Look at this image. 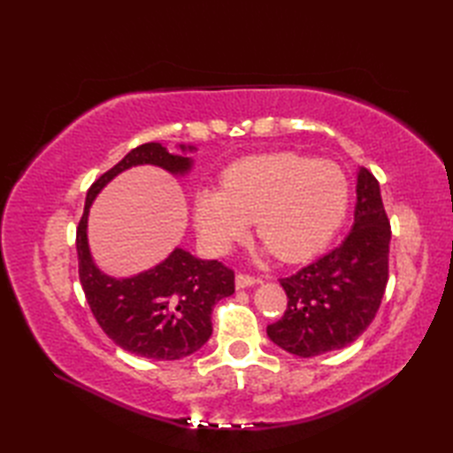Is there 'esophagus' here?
Listing matches in <instances>:
<instances>
[{
    "label": "esophagus",
    "instance_id": "obj_1",
    "mask_svg": "<svg viewBox=\"0 0 453 453\" xmlns=\"http://www.w3.org/2000/svg\"><path fill=\"white\" fill-rule=\"evenodd\" d=\"M257 282H258V278H255V276H251V274L239 273V274L235 276V286H237V288H249V286H253V284H257Z\"/></svg>",
    "mask_w": 453,
    "mask_h": 453
}]
</instances>
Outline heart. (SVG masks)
<instances>
[{"instance_id": "1", "label": "heart", "mask_w": 453, "mask_h": 453, "mask_svg": "<svg viewBox=\"0 0 453 453\" xmlns=\"http://www.w3.org/2000/svg\"><path fill=\"white\" fill-rule=\"evenodd\" d=\"M350 185L344 171L294 151L251 156L234 163L224 190L200 188L195 224L218 253L257 224V237L288 263L303 261L331 242L349 210Z\"/></svg>"}]
</instances>
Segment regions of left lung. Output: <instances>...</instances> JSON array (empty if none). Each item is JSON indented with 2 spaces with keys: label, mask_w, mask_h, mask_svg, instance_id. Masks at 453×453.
Here are the masks:
<instances>
[{
  "label": "left lung",
  "mask_w": 453,
  "mask_h": 453,
  "mask_svg": "<svg viewBox=\"0 0 453 453\" xmlns=\"http://www.w3.org/2000/svg\"><path fill=\"white\" fill-rule=\"evenodd\" d=\"M389 242L380 182L360 167L350 234L315 263L280 278L288 307L282 319L266 326L268 339L302 358L344 349L358 339L386 294Z\"/></svg>",
  "instance_id": "1"
}]
</instances>
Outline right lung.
<instances>
[{
    "label": "right lung",
    "instance_id": "obj_1",
    "mask_svg": "<svg viewBox=\"0 0 453 453\" xmlns=\"http://www.w3.org/2000/svg\"><path fill=\"white\" fill-rule=\"evenodd\" d=\"M134 165H157L173 175H185L192 159L169 153L156 142L142 143L93 182L75 235L80 282L95 319L120 349L143 358L179 360L210 339L211 310L221 297L235 292V274L226 265L202 261L180 247L136 276L112 278L99 271L88 243L89 208L107 182Z\"/></svg>",
    "mask_w": 453,
    "mask_h": 453
}]
</instances>
